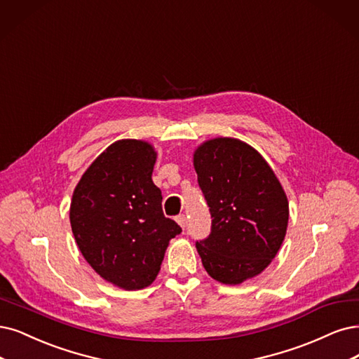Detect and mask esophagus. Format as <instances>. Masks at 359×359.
<instances>
[{"instance_id": "obj_1", "label": "esophagus", "mask_w": 359, "mask_h": 359, "mask_svg": "<svg viewBox=\"0 0 359 359\" xmlns=\"http://www.w3.org/2000/svg\"><path fill=\"white\" fill-rule=\"evenodd\" d=\"M176 222L184 229V226H187V216H184V215H179V216L176 217Z\"/></svg>"}]
</instances>
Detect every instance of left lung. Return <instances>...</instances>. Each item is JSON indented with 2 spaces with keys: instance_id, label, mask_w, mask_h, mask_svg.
I'll list each match as a JSON object with an SVG mask.
<instances>
[{
  "instance_id": "obj_1",
  "label": "left lung",
  "mask_w": 359,
  "mask_h": 359,
  "mask_svg": "<svg viewBox=\"0 0 359 359\" xmlns=\"http://www.w3.org/2000/svg\"><path fill=\"white\" fill-rule=\"evenodd\" d=\"M211 232L196 250L205 271L236 285L269 266L288 224L287 195L264 158L231 137L204 142L194 154Z\"/></svg>"
}]
</instances>
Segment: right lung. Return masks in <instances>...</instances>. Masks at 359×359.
<instances>
[{
	"label": "right lung",
	"instance_id": "add662e5",
	"mask_svg": "<svg viewBox=\"0 0 359 359\" xmlns=\"http://www.w3.org/2000/svg\"><path fill=\"white\" fill-rule=\"evenodd\" d=\"M156 152L148 142L112 143L78 182L69 210L79 251L103 280L124 290L154 283L168 241L182 232L164 216L152 182Z\"/></svg>",
	"mask_w": 359,
	"mask_h": 359
}]
</instances>
